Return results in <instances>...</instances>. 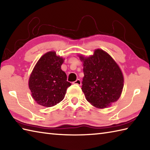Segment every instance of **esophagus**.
I'll return each mask as SVG.
<instances>
[{
    "instance_id": "1",
    "label": "esophagus",
    "mask_w": 150,
    "mask_h": 150,
    "mask_svg": "<svg viewBox=\"0 0 150 150\" xmlns=\"http://www.w3.org/2000/svg\"><path fill=\"white\" fill-rule=\"evenodd\" d=\"M73 84H78V85H81V81L80 79H77L75 81L73 82Z\"/></svg>"
}]
</instances>
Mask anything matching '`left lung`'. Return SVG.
<instances>
[{
  "mask_svg": "<svg viewBox=\"0 0 150 150\" xmlns=\"http://www.w3.org/2000/svg\"><path fill=\"white\" fill-rule=\"evenodd\" d=\"M84 77L81 89L86 100L96 107L103 108L116 101L124 87V77L114 60L106 52L97 49L93 55L84 58Z\"/></svg>",
  "mask_w": 150,
  "mask_h": 150,
  "instance_id": "8db88e82",
  "label": "left lung"
}]
</instances>
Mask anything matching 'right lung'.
Segmentation results:
<instances>
[{"mask_svg":"<svg viewBox=\"0 0 150 150\" xmlns=\"http://www.w3.org/2000/svg\"><path fill=\"white\" fill-rule=\"evenodd\" d=\"M64 60L55 52H49L38 60L29 79V88L37 103L51 107L62 101L71 83L61 69Z\"/></svg>","mask_w":150,"mask_h":150,"instance_id":"obj_1","label":"right lung"}]
</instances>
